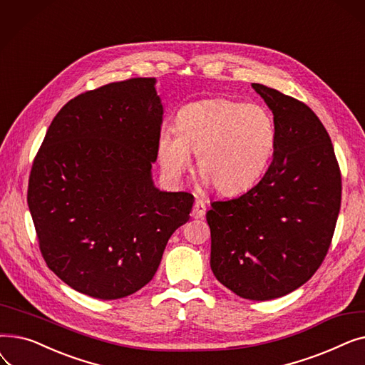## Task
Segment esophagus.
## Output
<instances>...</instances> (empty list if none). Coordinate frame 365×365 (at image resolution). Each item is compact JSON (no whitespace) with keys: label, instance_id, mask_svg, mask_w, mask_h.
<instances>
[{"label":"esophagus","instance_id":"obj_1","mask_svg":"<svg viewBox=\"0 0 365 365\" xmlns=\"http://www.w3.org/2000/svg\"><path fill=\"white\" fill-rule=\"evenodd\" d=\"M194 219H202L205 216V204L202 200H197L192 208V213H190Z\"/></svg>","mask_w":365,"mask_h":365}]
</instances>
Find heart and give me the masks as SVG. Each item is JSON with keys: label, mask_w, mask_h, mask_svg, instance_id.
Wrapping results in <instances>:
<instances>
[{"label": "heart", "mask_w": 365, "mask_h": 365, "mask_svg": "<svg viewBox=\"0 0 365 365\" xmlns=\"http://www.w3.org/2000/svg\"><path fill=\"white\" fill-rule=\"evenodd\" d=\"M277 143L272 115L263 106L229 99H207L185 105L176 128H163L158 158L165 175L179 180L197 155L200 175L223 195L255 183L271 161Z\"/></svg>", "instance_id": "heart-1"}]
</instances>
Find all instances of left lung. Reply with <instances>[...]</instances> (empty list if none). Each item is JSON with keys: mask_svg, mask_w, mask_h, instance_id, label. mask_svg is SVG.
<instances>
[{"mask_svg": "<svg viewBox=\"0 0 365 365\" xmlns=\"http://www.w3.org/2000/svg\"><path fill=\"white\" fill-rule=\"evenodd\" d=\"M274 113L277 143L264 176L241 197L213 201L210 266L237 296L271 300L299 289L330 248L341 175L327 130L303 102L252 84Z\"/></svg>", "mask_w": 365, "mask_h": 365, "instance_id": "left-lung-1", "label": "left lung"}]
</instances>
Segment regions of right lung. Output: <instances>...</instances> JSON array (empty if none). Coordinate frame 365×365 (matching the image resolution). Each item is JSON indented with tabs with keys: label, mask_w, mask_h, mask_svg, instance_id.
I'll list each match as a JSON object with an SVG mask.
<instances>
[{
	"label": "right lung",
	"mask_w": 365,
	"mask_h": 365,
	"mask_svg": "<svg viewBox=\"0 0 365 365\" xmlns=\"http://www.w3.org/2000/svg\"><path fill=\"white\" fill-rule=\"evenodd\" d=\"M153 86L130 78L78 94L32 163L28 205L40 252L65 284L96 299L145 287L192 210L194 195L161 192L150 178L164 113Z\"/></svg>",
	"instance_id": "add662e5"
}]
</instances>
